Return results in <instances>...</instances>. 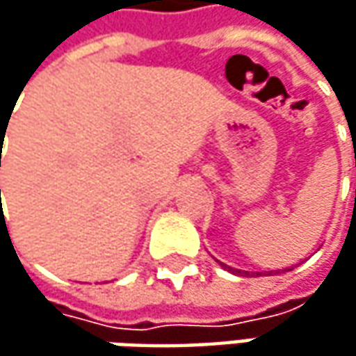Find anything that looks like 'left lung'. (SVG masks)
<instances>
[{
	"label": "left lung",
	"mask_w": 356,
	"mask_h": 356,
	"mask_svg": "<svg viewBox=\"0 0 356 356\" xmlns=\"http://www.w3.org/2000/svg\"><path fill=\"white\" fill-rule=\"evenodd\" d=\"M220 266L224 267V269H227L229 273H234V275H250V271H241V269H236V267H227L226 264H222V261H220ZM281 271H285V269H281ZM257 275H259V273H257Z\"/></svg>",
	"instance_id": "8db88e82"
}]
</instances>
